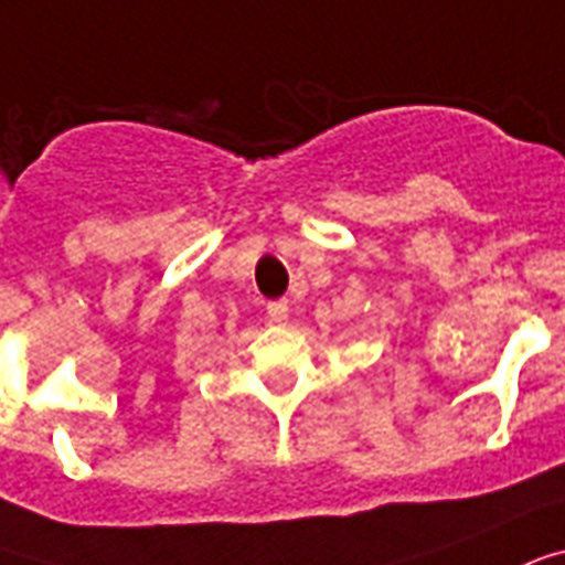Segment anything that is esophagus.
Instances as JSON below:
<instances>
[{"mask_svg": "<svg viewBox=\"0 0 565 565\" xmlns=\"http://www.w3.org/2000/svg\"><path fill=\"white\" fill-rule=\"evenodd\" d=\"M268 318H270V321H277V323L288 321V303H286V300H270Z\"/></svg>", "mask_w": 565, "mask_h": 565, "instance_id": "1", "label": "esophagus"}]
</instances>
